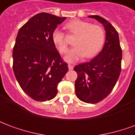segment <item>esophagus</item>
Listing matches in <instances>:
<instances>
[{"instance_id": "1", "label": "esophagus", "mask_w": 135, "mask_h": 135, "mask_svg": "<svg viewBox=\"0 0 135 135\" xmlns=\"http://www.w3.org/2000/svg\"><path fill=\"white\" fill-rule=\"evenodd\" d=\"M68 67H69V70H72L74 69V66L71 64H69L68 65Z\"/></svg>"}]
</instances>
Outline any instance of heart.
Wrapping results in <instances>:
<instances>
[{"mask_svg": "<svg viewBox=\"0 0 135 135\" xmlns=\"http://www.w3.org/2000/svg\"><path fill=\"white\" fill-rule=\"evenodd\" d=\"M65 28L70 34L76 35L74 40L75 46L71 48L65 56L66 61H77L85 56L87 59L92 58L103 45L105 32L99 25H92L86 21L73 20L67 23ZM52 40L60 53H65L67 51V41L62 31L56 29L52 34Z\"/></svg>", "mask_w": 135, "mask_h": 135, "instance_id": "b5f03b06", "label": "heart"}]
</instances>
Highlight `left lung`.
<instances>
[{
    "mask_svg": "<svg viewBox=\"0 0 135 135\" xmlns=\"http://www.w3.org/2000/svg\"><path fill=\"white\" fill-rule=\"evenodd\" d=\"M89 17L103 24L105 30V42L95 58L74 68L77 73L75 93L80 100L97 103L110 94L119 79L122 69V51L119 34L113 25L98 15Z\"/></svg>",
    "mask_w": 135,
    "mask_h": 135,
    "instance_id": "8db88e82",
    "label": "left lung"
}]
</instances>
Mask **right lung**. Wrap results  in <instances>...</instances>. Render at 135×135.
I'll list each match as a JSON object with an SVG mask.
<instances>
[{
    "mask_svg": "<svg viewBox=\"0 0 135 135\" xmlns=\"http://www.w3.org/2000/svg\"><path fill=\"white\" fill-rule=\"evenodd\" d=\"M66 17L40 13L19 29L13 49V69L20 87L37 101L53 99L69 70L52 40Z\"/></svg>",
    "mask_w": 135,
    "mask_h": 135,
    "instance_id": "obj_1",
    "label": "right lung"
}]
</instances>
